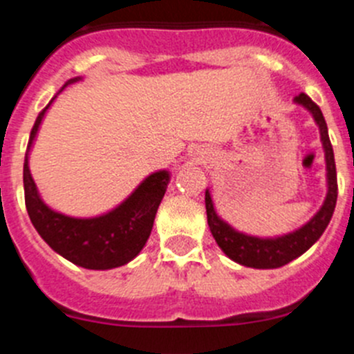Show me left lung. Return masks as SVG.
<instances>
[{"label": "left lung", "instance_id": "1", "mask_svg": "<svg viewBox=\"0 0 354 354\" xmlns=\"http://www.w3.org/2000/svg\"><path fill=\"white\" fill-rule=\"evenodd\" d=\"M297 104H302L304 108L311 111L316 124L322 134L323 148H325L326 160V180H328V192H326L325 203L319 207L318 213L309 220L304 227L292 234H286L281 237H262L246 236L237 230H234L229 223H225L214 211L213 201H211L209 190H206V213L207 225L218 246L222 248L229 259L241 266L253 267V269H277V267L286 266L288 262L295 260L302 253H306L316 241L325 232L326 225L330 223L333 209L337 203V171L335 158H333V148L328 138V129H326L325 117H323L319 106L313 101L309 95L302 94L295 95Z\"/></svg>", "mask_w": 354, "mask_h": 354}]
</instances>
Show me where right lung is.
I'll return each instance as SVG.
<instances>
[{
	"instance_id": "obj_1",
	"label": "right lung",
	"mask_w": 354,
	"mask_h": 354,
	"mask_svg": "<svg viewBox=\"0 0 354 354\" xmlns=\"http://www.w3.org/2000/svg\"><path fill=\"white\" fill-rule=\"evenodd\" d=\"M78 80L80 77L71 78L66 82L64 87ZM52 101L39 111L32 125L28 151L31 150L39 124ZM167 183L169 173L157 171L110 213L94 218H73L50 209L39 199L29 171L28 153L24 158L26 209L32 225L54 252L85 269L106 270L125 266L143 250L150 237L158 204L166 194Z\"/></svg>"
}]
</instances>
